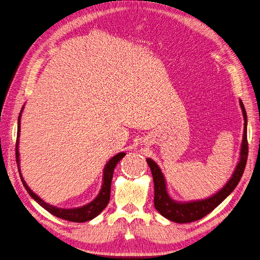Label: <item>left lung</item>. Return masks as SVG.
Masks as SVG:
<instances>
[{
	"label": "left lung",
	"instance_id": "1",
	"mask_svg": "<svg viewBox=\"0 0 260 260\" xmlns=\"http://www.w3.org/2000/svg\"><path fill=\"white\" fill-rule=\"evenodd\" d=\"M240 105L244 117V133L241 144L240 161L238 162L234 172L229 179V181L225 183V185L216 194L211 195L210 198L186 203L174 201L167 192L166 180H165V177L160 168L158 167V165L151 158L146 159L149 168H151L154 180V205L157 211H159V214L161 216L177 223H187L196 221V220H200L203 217L208 215L209 212H211L219 205V204H221L228 196L232 193L235 186L239 184L244 169H245L246 166L248 155L247 115L245 112V107H244L241 100Z\"/></svg>",
	"mask_w": 260,
	"mask_h": 260
}]
</instances>
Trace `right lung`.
Returning <instances> with one entry per match:
<instances>
[{
	"label": "right lung",
	"mask_w": 260,
	"mask_h": 260,
	"mask_svg": "<svg viewBox=\"0 0 260 260\" xmlns=\"http://www.w3.org/2000/svg\"><path fill=\"white\" fill-rule=\"evenodd\" d=\"M23 106L21 108V112L18 116V127H17V140H16V161H17V166H18V171L20 175V179L22 181V184L25 186L27 192L30 194L31 198H32L39 205L42 206L45 210H48L50 214L56 216L57 218L67 220V221H72V222H85L89 221V220H92L93 218H95L99 216L103 209L107 206V204L109 202V199H111V186H112V179L114 175V169L116 167V165L119 162L125 155V153H118L114 157H112L111 159L108 160L106 164V166L104 167V172H103V184H102L101 191L99 195L94 199L91 203L86 204L84 206L81 207H77V208H58L50 205V204L45 203L42 199L39 198V196L32 192V190L27 185L26 181L23 180L22 175L20 172V167H19V149H18V144H19V135H20V118H21V113H22Z\"/></svg>",
	"instance_id": "obj_1"
}]
</instances>
